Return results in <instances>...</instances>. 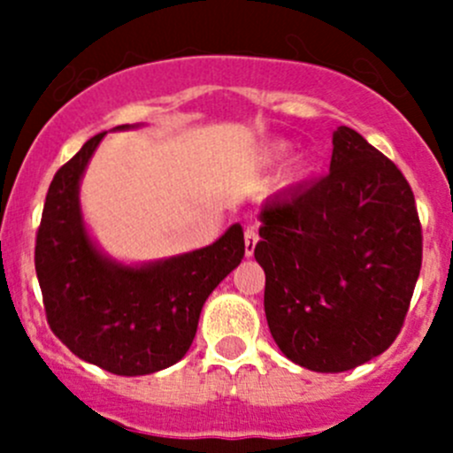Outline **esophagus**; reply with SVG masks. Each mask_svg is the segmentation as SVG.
Segmentation results:
<instances>
[{"label":"esophagus","instance_id":"34e87169","mask_svg":"<svg viewBox=\"0 0 453 453\" xmlns=\"http://www.w3.org/2000/svg\"><path fill=\"white\" fill-rule=\"evenodd\" d=\"M256 243H258V232H256V227L248 226L245 227V254L252 256Z\"/></svg>","mask_w":453,"mask_h":453}]
</instances>
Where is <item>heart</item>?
Masks as SVG:
<instances>
[{"label":"heart","instance_id":"heart-1","mask_svg":"<svg viewBox=\"0 0 453 453\" xmlns=\"http://www.w3.org/2000/svg\"><path fill=\"white\" fill-rule=\"evenodd\" d=\"M280 153H282V146H278V149L273 150V155H280Z\"/></svg>","mask_w":453,"mask_h":453}]
</instances>
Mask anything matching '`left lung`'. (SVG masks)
<instances>
[{
  "label": "left lung",
  "instance_id": "left-lung-1",
  "mask_svg": "<svg viewBox=\"0 0 453 453\" xmlns=\"http://www.w3.org/2000/svg\"><path fill=\"white\" fill-rule=\"evenodd\" d=\"M254 256L278 349L315 372H344L390 349L423 263L408 180L357 131L333 134L331 171L260 210Z\"/></svg>",
  "mask_w": 453,
  "mask_h": 453
}]
</instances>
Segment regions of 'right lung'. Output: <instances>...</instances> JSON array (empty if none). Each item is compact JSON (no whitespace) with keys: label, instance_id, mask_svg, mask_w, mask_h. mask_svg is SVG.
Segmentation results:
<instances>
[{"label":"right lung","instance_id":"right-lung-1","mask_svg":"<svg viewBox=\"0 0 453 453\" xmlns=\"http://www.w3.org/2000/svg\"><path fill=\"white\" fill-rule=\"evenodd\" d=\"M103 135L87 140L54 175L36 230L35 269L54 335L76 357L135 377L184 357L201 307L241 263L245 241L241 226H232L208 248L146 267L100 256L81 219L79 181Z\"/></svg>","mask_w":453,"mask_h":453}]
</instances>
